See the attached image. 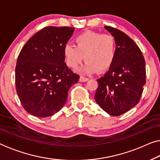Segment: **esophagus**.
Here are the masks:
<instances>
[{
    "label": "esophagus",
    "mask_w": 160,
    "mask_h": 160,
    "mask_svg": "<svg viewBox=\"0 0 160 160\" xmlns=\"http://www.w3.org/2000/svg\"><path fill=\"white\" fill-rule=\"evenodd\" d=\"M89 80V78L87 77H84V76H80V78H79V81L81 82H87V81Z\"/></svg>",
    "instance_id": "1"
}]
</instances>
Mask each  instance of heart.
<instances>
[{
	"label": "heart",
	"instance_id": "heart-1",
	"mask_svg": "<svg viewBox=\"0 0 160 160\" xmlns=\"http://www.w3.org/2000/svg\"><path fill=\"white\" fill-rule=\"evenodd\" d=\"M76 45L66 43L63 48L65 63L76 68L87 61L81 71L86 73L108 70L117 55V42L113 36L93 31L82 32L75 38Z\"/></svg>",
	"mask_w": 160,
	"mask_h": 160
}]
</instances>
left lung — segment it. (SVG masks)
I'll return each mask as SVG.
<instances>
[{
	"label": "left lung",
	"mask_w": 160,
	"mask_h": 160,
	"mask_svg": "<svg viewBox=\"0 0 160 160\" xmlns=\"http://www.w3.org/2000/svg\"><path fill=\"white\" fill-rule=\"evenodd\" d=\"M117 42L113 65L98 78L95 99L102 110L120 116L136 106L146 84V62L138 45L128 35L105 26Z\"/></svg>",
	"instance_id": "obj_1"
}]
</instances>
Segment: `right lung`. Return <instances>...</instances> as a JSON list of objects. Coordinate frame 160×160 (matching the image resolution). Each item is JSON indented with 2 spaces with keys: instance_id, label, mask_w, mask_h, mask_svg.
Here are the masks:
<instances>
[{
  "instance_id": "obj_1",
  "label": "right lung",
  "mask_w": 160,
  "mask_h": 160,
  "mask_svg": "<svg viewBox=\"0 0 160 160\" xmlns=\"http://www.w3.org/2000/svg\"><path fill=\"white\" fill-rule=\"evenodd\" d=\"M71 27H46L22 49L15 68V84L22 106L37 117H51L67 101L79 76L65 62L63 48L73 34Z\"/></svg>"
}]
</instances>
